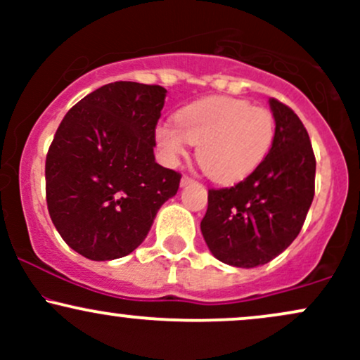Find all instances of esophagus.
<instances>
[{
    "label": "esophagus",
    "instance_id": "1",
    "mask_svg": "<svg viewBox=\"0 0 360 360\" xmlns=\"http://www.w3.org/2000/svg\"><path fill=\"white\" fill-rule=\"evenodd\" d=\"M193 181H194V179H193L191 176H186V174H184L183 177H181V186H188L189 183H193Z\"/></svg>",
    "mask_w": 360,
    "mask_h": 360
}]
</instances>
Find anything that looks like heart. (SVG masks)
<instances>
[{
	"mask_svg": "<svg viewBox=\"0 0 360 360\" xmlns=\"http://www.w3.org/2000/svg\"><path fill=\"white\" fill-rule=\"evenodd\" d=\"M274 134V115L264 106L212 96L181 108L176 123H160L155 140L171 162L188 154L189 143H194L206 174L220 183H233L266 159Z\"/></svg>",
	"mask_w": 360,
	"mask_h": 360,
	"instance_id": "1",
	"label": "heart"
}]
</instances>
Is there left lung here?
<instances>
[{"instance_id": "left-lung-1", "label": "left lung", "mask_w": 360, "mask_h": 360, "mask_svg": "<svg viewBox=\"0 0 360 360\" xmlns=\"http://www.w3.org/2000/svg\"><path fill=\"white\" fill-rule=\"evenodd\" d=\"M269 154L232 188L208 189L201 233L212 254L235 267L271 262L298 237L313 196L316 160L298 115L272 98Z\"/></svg>"}]
</instances>
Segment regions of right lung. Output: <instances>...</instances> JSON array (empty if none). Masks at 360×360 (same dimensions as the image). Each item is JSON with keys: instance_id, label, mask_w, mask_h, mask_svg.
<instances>
[{"instance_id": "1", "label": "right lung", "mask_w": 360, "mask_h": 360, "mask_svg": "<svg viewBox=\"0 0 360 360\" xmlns=\"http://www.w3.org/2000/svg\"><path fill=\"white\" fill-rule=\"evenodd\" d=\"M166 93L110 82L62 118L45 159V198L57 232L77 254L111 260L134 252L179 189L181 172L154 157Z\"/></svg>"}]
</instances>
